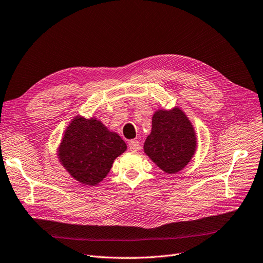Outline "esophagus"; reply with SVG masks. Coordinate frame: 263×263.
Instances as JSON below:
<instances>
[{
    "label": "esophagus",
    "instance_id": "1",
    "mask_svg": "<svg viewBox=\"0 0 263 263\" xmlns=\"http://www.w3.org/2000/svg\"><path fill=\"white\" fill-rule=\"evenodd\" d=\"M139 148H140V143H139V141H137V140L130 141V143H129V149H130L131 152L135 153V152L139 151Z\"/></svg>",
    "mask_w": 263,
    "mask_h": 263
}]
</instances>
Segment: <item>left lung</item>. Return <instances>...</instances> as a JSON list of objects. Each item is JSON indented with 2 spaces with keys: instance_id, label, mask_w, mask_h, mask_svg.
<instances>
[{
  "instance_id": "obj_1",
  "label": "left lung",
  "mask_w": 263,
  "mask_h": 263,
  "mask_svg": "<svg viewBox=\"0 0 263 263\" xmlns=\"http://www.w3.org/2000/svg\"><path fill=\"white\" fill-rule=\"evenodd\" d=\"M196 143L193 124L179 107H174L154 114L152 132L144 143V152L162 171L173 174L191 161Z\"/></svg>"
}]
</instances>
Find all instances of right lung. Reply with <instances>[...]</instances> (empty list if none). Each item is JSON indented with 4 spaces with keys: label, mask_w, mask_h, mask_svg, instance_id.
Segmentation results:
<instances>
[{
    "label": "right lung",
    "mask_w": 263,
    "mask_h": 263,
    "mask_svg": "<svg viewBox=\"0 0 263 263\" xmlns=\"http://www.w3.org/2000/svg\"><path fill=\"white\" fill-rule=\"evenodd\" d=\"M125 151L126 144L119 134L109 131L96 118L77 116L67 126L57 156L74 180L94 186Z\"/></svg>",
    "instance_id": "right-lung-1"
}]
</instances>
